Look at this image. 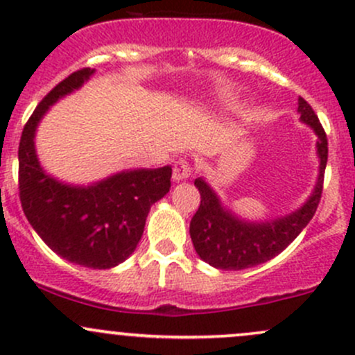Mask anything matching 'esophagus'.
Returning <instances> with one entry per match:
<instances>
[{
    "instance_id": "esophagus-1",
    "label": "esophagus",
    "mask_w": 355,
    "mask_h": 355,
    "mask_svg": "<svg viewBox=\"0 0 355 355\" xmlns=\"http://www.w3.org/2000/svg\"><path fill=\"white\" fill-rule=\"evenodd\" d=\"M190 173H192V166H190V163L187 162V159L180 158L178 162H175V165H173V180L175 182L187 180V178L190 177Z\"/></svg>"
}]
</instances>
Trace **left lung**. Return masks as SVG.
Returning <instances> with one entry per match:
<instances>
[{
	"instance_id": "left-lung-1",
	"label": "left lung",
	"mask_w": 355,
	"mask_h": 355,
	"mask_svg": "<svg viewBox=\"0 0 355 355\" xmlns=\"http://www.w3.org/2000/svg\"><path fill=\"white\" fill-rule=\"evenodd\" d=\"M298 112L300 121L309 124L317 135L320 166L313 192L295 212L263 222L244 220L222 204L204 178L193 182L200 192V205L190 220V237L197 254L210 266L237 271L266 263L285 251L315 216L322 197L329 143L317 114L303 97H298Z\"/></svg>"
}]
</instances>
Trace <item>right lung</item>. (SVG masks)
Wrapping results in <instances>:
<instances>
[{
  "label": "right lung",
  "instance_id": "1",
  "mask_svg": "<svg viewBox=\"0 0 355 355\" xmlns=\"http://www.w3.org/2000/svg\"><path fill=\"white\" fill-rule=\"evenodd\" d=\"M80 69L57 84L25 124L18 148L19 200L44 243L73 264L109 270L130 258L151 205L170 190L171 166L124 170L91 185H70L42 168L35 133L50 106L94 76Z\"/></svg>",
  "mask_w": 355,
  "mask_h": 355
}]
</instances>
